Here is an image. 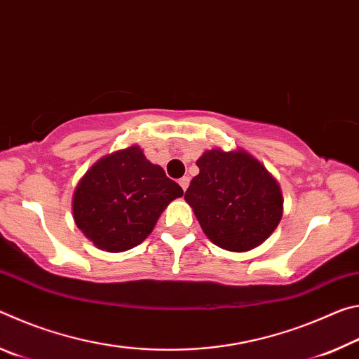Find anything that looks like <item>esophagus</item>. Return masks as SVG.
I'll list each match as a JSON object with an SVG mask.
<instances>
[{"label":"esophagus","instance_id":"34e87169","mask_svg":"<svg viewBox=\"0 0 359 359\" xmlns=\"http://www.w3.org/2000/svg\"><path fill=\"white\" fill-rule=\"evenodd\" d=\"M179 184H180L182 188H184V191H185L187 188H188V185H190V177H182V179L179 180Z\"/></svg>","mask_w":359,"mask_h":359}]
</instances>
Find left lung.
<instances>
[{
	"mask_svg": "<svg viewBox=\"0 0 359 359\" xmlns=\"http://www.w3.org/2000/svg\"><path fill=\"white\" fill-rule=\"evenodd\" d=\"M185 201L204 234L228 252H248L274 233L283 215L278 182L244 149H210L198 158Z\"/></svg>",
	"mask_w": 359,
	"mask_h": 359,
	"instance_id": "1",
	"label": "left lung"
}]
</instances>
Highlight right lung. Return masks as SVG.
<instances>
[{"label":"right lung","instance_id":"1","mask_svg":"<svg viewBox=\"0 0 359 359\" xmlns=\"http://www.w3.org/2000/svg\"><path fill=\"white\" fill-rule=\"evenodd\" d=\"M184 190L139 145L100 158L72 196L77 228L101 250L118 253L141 244L169 203Z\"/></svg>","mask_w":359,"mask_h":359}]
</instances>
